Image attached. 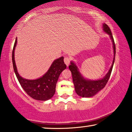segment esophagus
Segmentation results:
<instances>
[{
  "label": "esophagus",
  "mask_w": 132,
  "mask_h": 132,
  "mask_svg": "<svg viewBox=\"0 0 132 132\" xmlns=\"http://www.w3.org/2000/svg\"><path fill=\"white\" fill-rule=\"evenodd\" d=\"M64 63L66 64V66H68L69 64H70V58L69 57H68V56H66V57H64Z\"/></svg>",
  "instance_id": "obj_1"
}]
</instances>
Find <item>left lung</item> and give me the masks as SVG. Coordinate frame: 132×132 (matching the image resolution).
<instances>
[{
	"label": "left lung",
	"instance_id": "left-lung-1",
	"mask_svg": "<svg viewBox=\"0 0 132 132\" xmlns=\"http://www.w3.org/2000/svg\"><path fill=\"white\" fill-rule=\"evenodd\" d=\"M103 27L104 32H106L108 34L110 35V38L112 40L114 54L112 65L105 77L101 79V80H86L85 79L83 78V77L81 76L80 73H79L78 69H77V68L75 65V63H73V62H71V64L69 66V68L72 75V79L75 86V91H76L77 95L81 96V97H90L95 95L98 92L104 88L106 85L107 84L110 76V75H111L113 66L114 62L115 54H116V46H115L113 37L111 30H110L109 27L105 23L103 24Z\"/></svg>",
	"mask_w": 132,
	"mask_h": 132
}]
</instances>
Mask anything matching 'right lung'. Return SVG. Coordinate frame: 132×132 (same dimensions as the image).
<instances>
[{"mask_svg": "<svg viewBox=\"0 0 132 132\" xmlns=\"http://www.w3.org/2000/svg\"><path fill=\"white\" fill-rule=\"evenodd\" d=\"M17 43L15 40L12 51V62L13 69L21 86L29 96L33 99L38 100H47L55 95L56 85L60 73L66 68L63 61V57L55 60L47 72L40 78L36 80H27L20 76L16 68L14 61V52Z\"/></svg>", "mask_w": 132, "mask_h": 132, "instance_id": "obj_1", "label": "right lung"}]
</instances>
